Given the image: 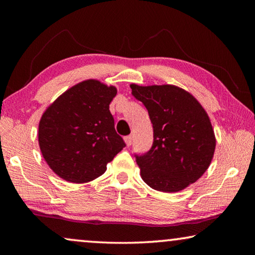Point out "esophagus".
Instances as JSON below:
<instances>
[{
    "label": "esophagus",
    "mask_w": 255,
    "mask_h": 255,
    "mask_svg": "<svg viewBox=\"0 0 255 255\" xmlns=\"http://www.w3.org/2000/svg\"><path fill=\"white\" fill-rule=\"evenodd\" d=\"M125 143H126L127 146H130L131 143H132V136L129 135V136L125 137Z\"/></svg>",
    "instance_id": "1"
}]
</instances>
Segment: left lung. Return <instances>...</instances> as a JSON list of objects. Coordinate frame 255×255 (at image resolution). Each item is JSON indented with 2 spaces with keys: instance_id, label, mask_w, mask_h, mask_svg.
Here are the masks:
<instances>
[{
  "instance_id": "obj_1",
  "label": "left lung",
  "mask_w": 255,
  "mask_h": 255,
  "mask_svg": "<svg viewBox=\"0 0 255 255\" xmlns=\"http://www.w3.org/2000/svg\"><path fill=\"white\" fill-rule=\"evenodd\" d=\"M153 124L154 141L147 153L135 155L140 176L157 191L178 192L208 169L216 138L210 119L197 99L175 85L131 84Z\"/></svg>"
}]
</instances>
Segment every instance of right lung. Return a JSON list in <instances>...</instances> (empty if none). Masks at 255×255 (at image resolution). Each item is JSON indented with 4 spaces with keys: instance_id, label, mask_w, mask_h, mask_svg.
I'll list each match as a JSON object with an SVG mask.
<instances>
[{
    "instance_id": "right-lung-1",
    "label": "right lung",
    "mask_w": 255,
    "mask_h": 255,
    "mask_svg": "<svg viewBox=\"0 0 255 255\" xmlns=\"http://www.w3.org/2000/svg\"><path fill=\"white\" fill-rule=\"evenodd\" d=\"M116 94L115 86L86 80L47 108L38 140L45 161L59 178L73 183L97 179L126 146L109 110Z\"/></svg>"
}]
</instances>
